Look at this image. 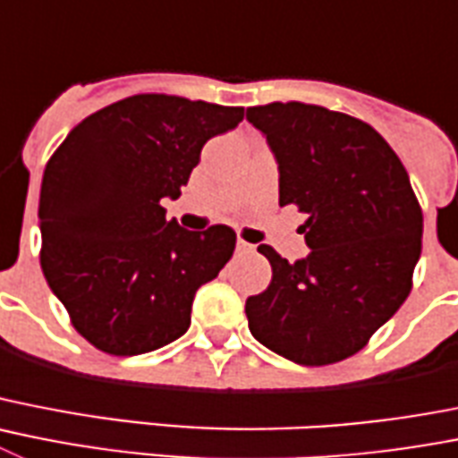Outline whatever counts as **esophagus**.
Wrapping results in <instances>:
<instances>
[{"mask_svg": "<svg viewBox=\"0 0 458 458\" xmlns=\"http://www.w3.org/2000/svg\"><path fill=\"white\" fill-rule=\"evenodd\" d=\"M236 247H238V251H242V254H245V251L254 250V245H250V242H245V241H242V238H238Z\"/></svg>", "mask_w": 458, "mask_h": 458, "instance_id": "34e87169", "label": "esophagus"}]
</instances>
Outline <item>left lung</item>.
Segmentation results:
<instances>
[{
	"mask_svg": "<svg viewBox=\"0 0 458 458\" xmlns=\"http://www.w3.org/2000/svg\"><path fill=\"white\" fill-rule=\"evenodd\" d=\"M279 165V204L306 213L309 257L270 245V286L247 297L251 335L300 366H329L366 347L411 293L422 208L391 145L345 113L301 102L247 108Z\"/></svg>",
	"mask_w": 458,
	"mask_h": 458,
	"instance_id": "obj_1",
	"label": "left lung"
}]
</instances>
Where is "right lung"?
<instances>
[{
  "instance_id": "add662e5",
  "label": "right lung",
  "mask_w": 458,
  "mask_h": 458,
  "mask_svg": "<svg viewBox=\"0 0 458 458\" xmlns=\"http://www.w3.org/2000/svg\"><path fill=\"white\" fill-rule=\"evenodd\" d=\"M242 106L133 95L92 113L49 158L40 188V266L74 329L106 354L136 356L191 327L201 284L232 259L236 232L165 220L208 138Z\"/></svg>"
}]
</instances>
